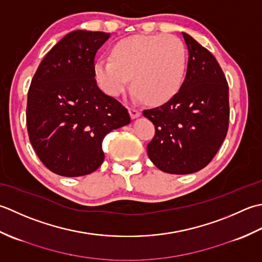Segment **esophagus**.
Listing matches in <instances>:
<instances>
[{
    "mask_svg": "<svg viewBox=\"0 0 262 262\" xmlns=\"http://www.w3.org/2000/svg\"><path fill=\"white\" fill-rule=\"evenodd\" d=\"M129 112H130V115H131V117H132L133 120H135V119H138V117L141 115V112L139 111V110H137V108L130 107V108H129Z\"/></svg>",
    "mask_w": 262,
    "mask_h": 262,
    "instance_id": "obj_1",
    "label": "esophagus"
}]
</instances>
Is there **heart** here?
Wrapping results in <instances>:
<instances>
[{"mask_svg":"<svg viewBox=\"0 0 262 262\" xmlns=\"http://www.w3.org/2000/svg\"><path fill=\"white\" fill-rule=\"evenodd\" d=\"M110 58L95 63V78L110 96H119L132 87L139 99L163 104L179 92L186 70L183 41L170 35H137L121 39Z\"/></svg>","mask_w":262,"mask_h":262,"instance_id":"b5f03b06","label":"heart"}]
</instances>
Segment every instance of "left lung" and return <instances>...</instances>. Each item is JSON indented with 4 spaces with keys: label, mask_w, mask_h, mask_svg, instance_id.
<instances>
[{
    "label": "left lung",
    "mask_w": 262,
    "mask_h": 262,
    "mask_svg": "<svg viewBox=\"0 0 262 262\" xmlns=\"http://www.w3.org/2000/svg\"><path fill=\"white\" fill-rule=\"evenodd\" d=\"M188 67L180 90L167 103L142 114L155 125L147 151L156 167L169 174H191L211 162L227 135L228 84L211 53L182 33Z\"/></svg>",
    "instance_id": "1"
}]
</instances>
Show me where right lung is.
I'll use <instances>...</instances> for the list:
<instances>
[{
	"instance_id": "add662e5",
	"label": "right lung",
	"mask_w": 262,
	"mask_h": 262,
	"mask_svg": "<svg viewBox=\"0 0 262 262\" xmlns=\"http://www.w3.org/2000/svg\"><path fill=\"white\" fill-rule=\"evenodd\" d=\"M111 34L74 30L47 53L31 80L27 129L37 156L53 173L76 178L104 161L101 143L131 122L120 101L95 79V56Z\"/></svg>"
}]
</instances>
